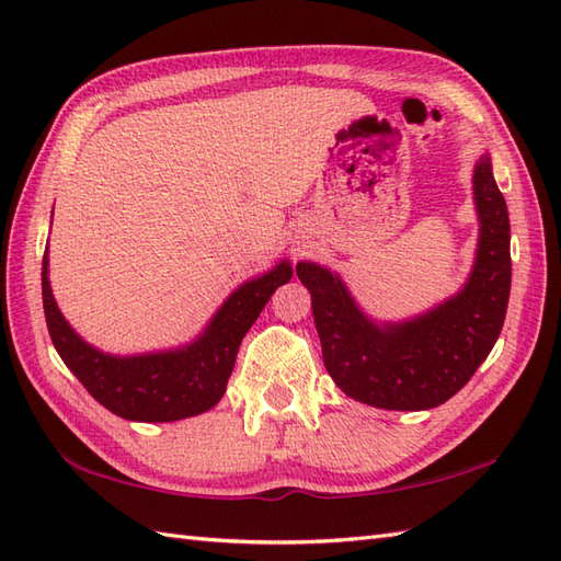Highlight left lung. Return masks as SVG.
<instances>
[{"label": "left lung", "instance_id": "left-lung-1", "mask_svg": "<svg viewBox=\"0 0 561 561\" xmlns=\"http://www.w3.org/2000/svg\"><path fill=\"white\" fill-rule=\"evenodd\" d=\"M480 220L476 261L449 300L403 321H377L355 302L339 273L297 264L312 295L323 365L339 389L383 410H430L458 393L500 339L512 290V228L490 153L472 170Z\"/></svg>", "mask_w": 561, "mask_h": 561}]
</instances>
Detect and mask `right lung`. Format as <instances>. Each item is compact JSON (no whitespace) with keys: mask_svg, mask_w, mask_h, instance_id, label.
Instances as JSON below:
<instances>
[{"mask_svg":"<svg viewBox=\"0 0 561 561\" xmlns=\"http://www.w3.org/2000/svg\"><path fill=\"white\" fill-rule=\"evenodd\" d=\"M43 256V307L49 339L85 391L110 413L134 422H172L202 415L226 393L240 343L278 285L293 278L288 259L234 288L192 343L172 351L110 355L85 343L59 312Z\"/></svg>","mask_w":561,"mask_h":561,"instance_id":"obj_1","label":"right lung"}]
</instances>
